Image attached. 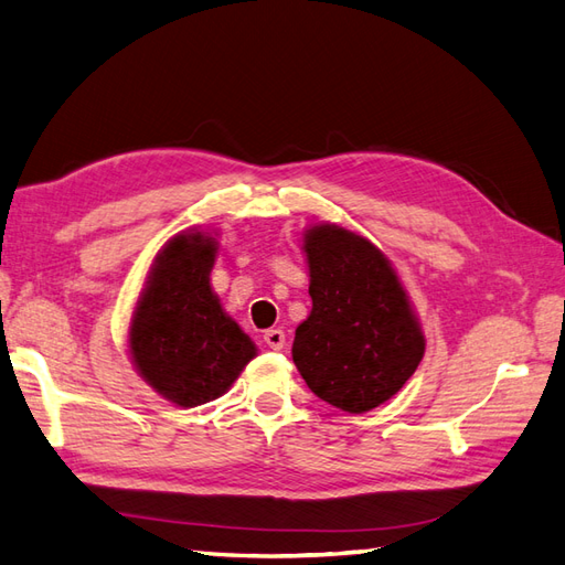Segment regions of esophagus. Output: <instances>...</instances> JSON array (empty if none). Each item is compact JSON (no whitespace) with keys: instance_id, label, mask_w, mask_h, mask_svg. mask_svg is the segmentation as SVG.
Instances as JSON below:
<instances>
[{"instance_id":"esophagus-1","label":"esophagus","mask_w":565,"mask_h":565,"mask_svg":"<svg viewBox=\"0 0 565 565\" xmlns=\"http://www.w3.org/2000/svg\"><path fill=\"white\" fill-rule=\"evenodd\" d=\"M265 343L269 345L271 351H281L284 345H286L284 329H267V331H265Z\"/></svg>"}]
</instances>
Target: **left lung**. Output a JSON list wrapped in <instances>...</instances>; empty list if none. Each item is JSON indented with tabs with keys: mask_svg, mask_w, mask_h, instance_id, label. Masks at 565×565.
I'll return each instance as SVG.
<instances>
[{
	"mask_svg": "<svg viewBox=\"0 0 565 565\" xmlns=\"http://www.w3.org/2000/svg\"><path fill=\"white\" fill-rule=\"evenodd\" d=\"M312 310L294 339V363L310 392L345 413L396 396L425 355V334L388 257L339 224L302 234Z\"/></svg>",
	"mask_w": 565,
	"mask_h": 565,
	"instance_id": "obj_1",
	"label": "left lung"
}]
</instances>
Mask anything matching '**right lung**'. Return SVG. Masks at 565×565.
Returning <instances> with one entry per match:
<instances>
[{"label": "right lung", "instance_id": "obj_1", "mask_svg": "<svg viewBox=\"0 0 565 565\" xmlns=\"http://www.w3.org/2000/svg\"><path fill=\"white\" fill-rule=\"evenodd\" d=\"M220 243L185 228L157 253L128 327V353L140 377L173 406L224 396L257 345L224 312L210 271Z\"/></svg>", "mask_w": 565, "mask_h": 565}]
</instances>
